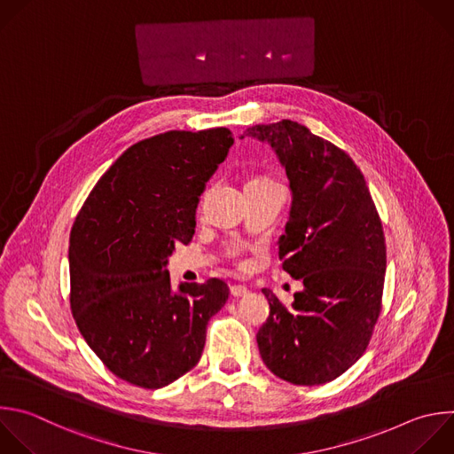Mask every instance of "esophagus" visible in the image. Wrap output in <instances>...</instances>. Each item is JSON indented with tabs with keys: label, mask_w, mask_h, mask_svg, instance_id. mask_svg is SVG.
<instances>
[{
	"label": "esophagus",
	"mask_w": 454,
	"mask_h": 454,
	"mask_svg": "<svg viewBox=\"0 0 454 454\" xmlns=\"http://www.w3.org/2000/svg\"><path fill=\"white\" fill-rule=\"evenodd\" d=\"M230 292H231V295L233 297H246L247 294H249V288L247 286H244V285H233L231 288H230Z\"/></svg>",
	"instance_id": "esophagus-1"
}]
</instances>
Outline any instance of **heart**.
<instances>
[{"label": "heart", "mask_w": 454, "mask_h": 454, "mask_svg": "<svg viewBox=\"0 0 454 454\" xmlns=\"http://www.w3.org/2000/svg\"><path fill=\"white\" fill-rule=\"evenodd\" d=\"M253 180H269V178H253Z\"/></svg>", "instance_id": "heart-1"}]
</instances>
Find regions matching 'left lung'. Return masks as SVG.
<instances>
[{"label":"left lung","instance_id":"8db88e82","mask_svg":"<svg viewBox=\"0 0 454 454\" xmlns=\"http://www.w3.org/2000/svg\"><path fill=\"white\" fill-rule=\"evenodd\" d=\"M265 142L292 194L278 240L283 270L303 281L283 307L263 288L269 317L256 333L267 369L294 385H323L367 349L381 310L387 249L381 221L356 164L307 126L281 121L247 128Z\"/></svg>","mask_w":454,"mask_h":454}]
</instances>
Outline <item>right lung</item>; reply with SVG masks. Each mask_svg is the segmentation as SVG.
<instances>
[{"label":"right lung","instance_id":"obj_1","mask_svg":"<svg viewBox=\"0 0 454 454\" xmlns=\"http://www.w3.org/2000/svg\"><path fill=\"white\" fill-rule=\"evenodd\" d=\"M231 131H166L133 144L83 203L69 240L71 312L89 348L117 378L162 388L201 358L207 325L226 303L224 281L180 283L166 270L191 242L207 182Z\"/></svg>","mask_w":454,"mask_h":454}]
</instances>
